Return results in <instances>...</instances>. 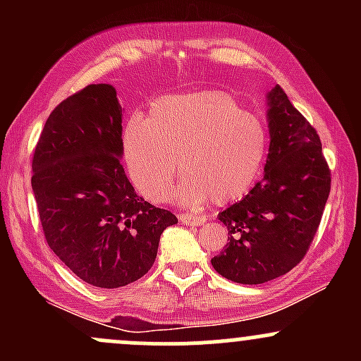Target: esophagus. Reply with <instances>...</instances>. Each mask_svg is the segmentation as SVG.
<instances>
[{
	"label": "esophagus",
	"mask_w": 361,
	"mask_h": 361,
	"mask_svg": "<svg viewBox=\"0 0 361 361\" xmlns=\"http://www.w3.org/2000/svg\"><path fill=\"white\" fill-rule=\"evenodd\" d=\"M178 219L186 224V226H202V224L207 222V217L204 214H180Z\"/></svg>",
	"instance_id": "1"
}]
</instances>
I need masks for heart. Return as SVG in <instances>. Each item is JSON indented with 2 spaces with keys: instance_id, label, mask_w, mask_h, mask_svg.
Wrapping results in <instances>:
<instances>
[{
  "instance_id": "b5f03b06",
  "label": "heart",
  "mask_w": 361,
  "mask_h": 361,
  "mask_svg": "<svg viewBox=\"0 0 361 361\" xmlns=\"http://www.w3.org/2000/svg\"><path fill=\"white\" fill-rule=\"evenodd\" d=\"M268 151L263 120L243 110L226 91L168 94L152 103L147 120L123 128V156L132 180L161 202L181 171L173 197L185 205L212 198L227 204L250 192Z\"/></svg>"
}]
</instances>
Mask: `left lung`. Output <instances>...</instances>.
<instances>
[{"label": "left lung", "instance_id": "left-lung-1", "mask_svg": "<svg viewBox=\"0 0 361 361\" xmlns=\"http://www.w3.org/2000/svg\"><path fill=\"white\" fill-rule=\"evenodd\" d=\"M270 152L264 176L243 200L219 214L226 250L212 267L224 279L258 285L304 259L331 192V169L317 130L275 86L268 94Z\"/></svg>", "mask_w": 361, "mask_h": 361}]
</instances>
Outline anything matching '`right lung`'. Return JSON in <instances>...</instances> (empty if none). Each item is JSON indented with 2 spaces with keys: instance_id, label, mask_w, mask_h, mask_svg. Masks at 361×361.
<instances>
[{
  "instance_id": "right-lung-1",
  "label": "right lung",
  "mask_w": 361,
  "mask_h": 361,
  "mask_svg": "<svg viewBox=\"0 0 361 361\" xmlns=\"http://www.w3.org/2000/svg\"><path fill=\"white\" fill-rule=\"evenodd\" d=\"M122 106L110 85L61 102L32 157V190L49 247L86 283L126 287L151 270L176 215L140 198L120 156Z\"/></svg>"
}]
</instances>
